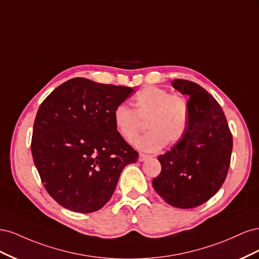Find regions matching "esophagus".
Wrapping results in <instances>:
<instances>
[{
    "label": "esophagus",
    "mask_w": 259,
    "mask_h": 259,
    "mask_svg": "<svg viewBox=\"0 0 259 259\" xmlns=\"http://www.w3.org/2000/svg\"><path fill=\"white\" fill-rule=\"evenodd\" d=\"M151 158H152V156L149 155V154H145V153H140L139 154V161L140 162H145V161L151 159Z\"/></svg>",
    "instance_id": "obj_1"
}]
</instances>
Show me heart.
Masks as SVG:
<instances>
[{"label": "heart", "instance_id": "obj_1", "mask_svg": "<svg viewBox=\"0 0 259 259\" xmlns=\"http://www.w3.org/2000/svg\"><path fill=\"white\" fill-rule=\"evenodd\" d=\"M133 109L121 104L113 110V124L128 144L137 139L146 122L149 132L137 140L145 151H156L166 143L174 145L185 135L190 117L188 99L158 86H148L132 98Z\"/></svg>", "mask_w": 259, "mask_h": 259}]
</instances>
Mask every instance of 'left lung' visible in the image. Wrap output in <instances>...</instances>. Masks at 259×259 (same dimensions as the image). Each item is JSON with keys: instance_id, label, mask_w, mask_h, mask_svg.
<instances>
[{"instance_id": "8db88e82", "label": "left lung", "mask_w": 259, "mask_h": 259, "mask_svg": "<svg viewBox=\"0 0 259 259\" xmlns=\"http://www.w3.org/2000/svg\"><path fill=\"white\" fill-rule=\"evenodd\" d=\"M171 85L189 96V124L184 137L158 156L162 169L152 185L167 204L193 208L223 186L230 167L232 134L222 107L202 86L180 79Z\"/></svg>"}]
</instances>
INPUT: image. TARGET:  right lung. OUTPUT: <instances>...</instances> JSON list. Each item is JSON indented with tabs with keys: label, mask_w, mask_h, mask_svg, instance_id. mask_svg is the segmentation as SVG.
I'll list each match as a JSON object with an SVG mask.
<instances>
[{
	"label": "right lung",
	"mask_w": 259,
	"mask_h": 259,
	"mask_svg": "<svg viewBox=\"0 0 259 259\" xmlns=\"http://www.w3.org/2000/svg\"><path fill=\"white\" fill-rule=\"evenodd\" d=\"M126 86L74 77L38 108L31 152L43 186L61 206L93 213L110 200L123 168L138 160L112 113L134 94Z\"/></svg>",
	"instance_id": "1"
}]
</instances>
